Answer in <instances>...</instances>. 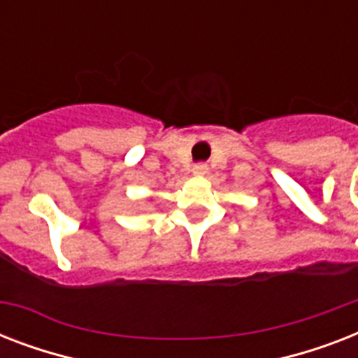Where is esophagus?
<instances>
[{
  "instance_id": "obj_1",
  "label": "esophagus",
  "mask_w": 358,
  "mask_h": 358,
  "mask_svg": "<svg viewBox=\"0 0 358 358\" xmlns=\"http://www.w3.org/2000/svg\"><path fill=\"white\" fill-rule=\"evenodd\" d=\"M206 171H208L206 163H196L195 167H193V174H196V176H202V174H206Z\"/></svg>"
}]
</instances>
